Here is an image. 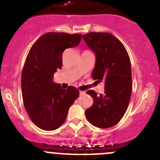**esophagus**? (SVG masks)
Returning a JSON list of instances; mask_svg holds the SVG:
<instances>
[{
  "label": "esophagus",
  "instance_id": "obj_1",
  "mask_svg": "<svg viewBox=\"0 0 160 160\" xmlns=\"http://www.w3.org/2000/svg\"><path fill=\"white\" fill-rule=\"evenodd\" d=\"M85 94V91H82V90H80V95L81 96V95H83Z\"/></svg>",
  "mask_w": 160,
  "mask_h": 160
}]
</instances>
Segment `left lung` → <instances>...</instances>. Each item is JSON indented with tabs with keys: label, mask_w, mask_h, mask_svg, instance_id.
I'll return each instance as SVG.
<instances>
[{
	"label": "left lung",
	"mask_w": 160,
	"mask_h": 160,
	"mask_svg": "<svg viewBox=\"0 0 160 160\" xmlns=\"http://www.w3.org/2000/svg\"><path fill=\"white\" fill-rule=\"evenodd\" d=\"M86 44L96 56L92 77L104 81V94L87 91L93 99V105L85 111L93 126L110 128L118 123L128 108L132 94L131 62L125 46L107 32H90L83 35Z\"/></svg>",
	"instance_id": "8db88e82"
}]
</instances>
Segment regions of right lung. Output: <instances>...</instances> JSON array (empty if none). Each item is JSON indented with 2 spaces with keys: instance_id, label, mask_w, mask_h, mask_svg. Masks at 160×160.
Returning a JSON list of instances; mask_svg holds the SVG:
<instances>
[{
  "instance_id": "obj_1",
  "label": "right lung",
  "mask_w": 160,
  "mask_h": 160,
  "mask_svg": "<svg viewBox=\"0 0 160 160\" xmlns=\"http://www.w3.org/2000/svg\"><path fill=\"white\" fill-rule=\"evenodd\" d=\"M81 39V34L48 32L28 52L22 74V98L31 120L41 129L52 131L60 127L79 97L77 88L62 89L52 77L62 67L64 50L77 46Z\"/></svg>"
}]
</instances>
